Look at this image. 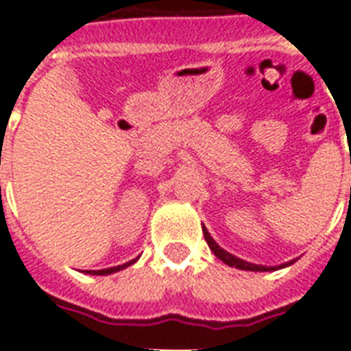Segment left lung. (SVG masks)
Returning a JSON list of instances; mask_svg holds the SVG:
<instances>
[{"label": "left lung", "mask_w": 351, "mask_h": 351, "mask_svg": "<svg viewBox=\"0 0 351 351\" xmlns=\"http://www.w3.org/2000/svg\"><path fill=\"white\" fill-rule=\"evenodd\" d=\"M204 237H206V242H208V245L211 247V251H213L215 255L219 256L220 261L226 262L228 266L231 267H239V269H251V271H255V269H261L258 266H253V264H250V262H244V261H240V258H237V256H233L231 253H228L226 250H222L220 245H217V242H215L211 237H209V233L206 231L204 233Z\"/></svg>", "instance_id": "left-lung-1"}]
</instances>
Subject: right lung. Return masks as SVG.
<instances>
[{"label": "right lung", "instance_id": "obj_1", "mask_svg": "<svg viewBox=\"0 0 351 351\" xmlns=\"http://www.w3.org/2000/svg\"><path fill=\"white\" fill-rule=\"evenodd\" d=\"M125 266H129V264H123V267H125ZM120 267L121 266H118V267H111V269H100V271H93V273H95V275H106V273H112V271H118V269H120ZM90 273V271H89Z\"/></svg>", "mask_w": 351, "mask_h": 351}]
</instances>
